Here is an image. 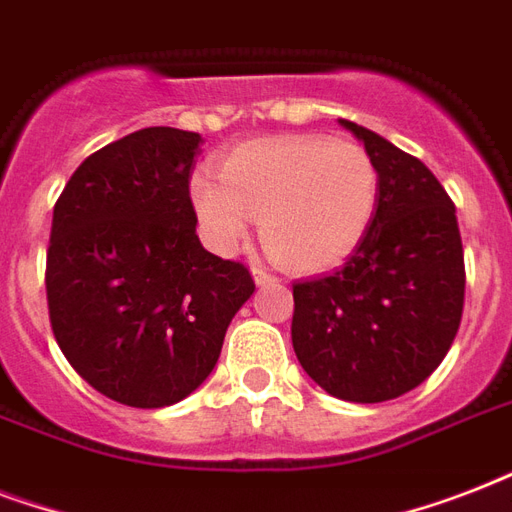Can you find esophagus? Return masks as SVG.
<instances>
[{"mask_svg":"<svg viewBox=\"0 0 512 512\" xmlns=\"http://www.w3.org/2000/svg\"><path fill=\"white\" fill-rule=\"evenodd\" d=\"M252 276H255V284L257 287H271V284H276V276H271V273L265 271V268H260V265H255L252 268Z\"/></svg>","mask_w":512,"mask_h":512,"instance_id":"34e87169","label":"esophagus"}]
</instances>
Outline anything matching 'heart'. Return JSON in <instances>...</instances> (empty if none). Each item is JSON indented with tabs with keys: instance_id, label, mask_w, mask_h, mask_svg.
Segmentation results:
<instances>
[{
	"instance_id": "b5f03b06",
	"label": "heart",
	"mask_w": 512,
	"mask_h": 512,
	"mask_svg": "<svg viewBox=\"0 0 512 512\" xmlns=\"http://www.w3.org/2000/svg\"><path fill=\"white\" fill-rule=\"evenodd\" d=\"M188 196L215 249H239L255 217L276 263L316 273L342 263L364 241L380 201V172L348 140L281 135L233 148L220 162V177L196 172Z\"/></svg>"
}]
</instances>
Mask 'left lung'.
<instances>
[{"mask_svg":"<svg viewBox=\"0 0 512 512\" xmlns=\"http://www.w3.org/2000/svg\"><path fill=\"white\" fill-rule=\"evenodd\" d=\"M380 172L372 228L335 273L297 281L292 345L316 385L380 404L425 382L452 348L465 257L452 199L436 175L377 132L340 119Z\"/></svg>","mask_w":512,"mask_h":512,"instance_id":"left-lung-1","label":"left lung"}]
</instances>
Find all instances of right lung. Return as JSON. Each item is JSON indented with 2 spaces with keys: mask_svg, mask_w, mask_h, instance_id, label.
<instances>
[{
  "mask_svg": "<svg viewBox=\"0 0 512 512\" xmlns=\"http://www.w3.org/2000/svg\"><path fill=\"white\" fill-rule=\"evenodd\" d=\"M199 151V132H132L87 156L52 212V332L82 380L119 404L191 396L255 292L244 265L196 236L188 183Z\"/></svg>",
  "mask_w": 512,
  "mask_h": 512,
  "instance_id": "add662e5",
  "label": "right lung"
}]
</instances>
